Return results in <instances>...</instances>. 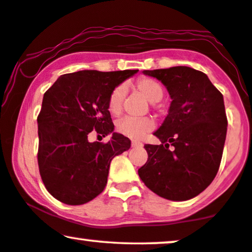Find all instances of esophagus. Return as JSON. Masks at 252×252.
Returning a JSON list of instances; mask_svg holds the SVG:
<instances>
[{
	"mask_svg": "<svg viewBox=\"0 0 252 252\" xmlns=\"http://www.w3.org/2000/svg\"><path fill=\"white\" fill-rule=\"evenodd\" d=\"M132 147L133 148H142L143 144L139 142V141H132Z\"/></svg>",
	"mask_w": 252,
	"mask_h": 252,
	"instance_id": "1",
	"label": "esophagus"
}]
</instances>
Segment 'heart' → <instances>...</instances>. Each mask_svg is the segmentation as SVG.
<instances>
[{
    "label": "heart",
    "mask_w": 252,
    "mask_h": 252,
    "mask_svg": "<svg viewBox=\"0 0 252 252\" xmlns=\"http://www.w3.org/2000/svg\"><path fill=\"white\" fill-rule=\"evenodd\" d=\"M136 91L142 94L150 103H156L160 101L164 95L163 86L160 82L149 77L139 78L135 82ZM126 95V87L124 85H119L113 89L108 99V109L112 115H119L122 112L124 98ZM155 120L149 117L146 118H132L125 117L119 119L116 124V128L122 135L129 137L133 140H140L151 132L155 128Z\"/></svg>",
    "instance_id": "obj_1"
}]
</instances>
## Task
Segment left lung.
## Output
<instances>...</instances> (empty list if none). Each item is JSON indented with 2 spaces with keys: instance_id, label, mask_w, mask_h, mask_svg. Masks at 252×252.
I'll return each mask as SVG.
<instances>
[{
  "instance_id": "left-lung-1",
  "label": "left lung",
  "mask_w": 252,
  "mask_h": 252,
  "mask_svg": "<svg viewBox=\"0 0 252 252\" xmlns=\"http://www.w3.org/2000/svg\"><path fill=\"white\" fill-rule=\"evenodd\" d=\"M143 73L161 81L172 102L154 133L161 144L144 146L148 160L137 172L155 194L187 201L208 188L219 170L227 133L222 94L208 75L188 66Z\"/></svg>"
}]
</instances>
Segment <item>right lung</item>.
<instances>
[{
  "instance_id": "right-lung-1",
  "label": "right lung",
  "mask_w": 252,
  "mask_h": 252,
  "mask_svg": "<svg viewBox=\"0 0 252 252\" xmlns=\"http://www.w3.org/2000/svg\"><path fill=\"white\" fill-rule=\"evenodd\" d=\"M139 70L79 71L61 75L44 93L37 116V164L44 187L62 203L85 204L104 190L111 160L130 148L115 133L108 99ZM113 133L109 143H89V133Z\"/></svg>"
}]
</instances>
